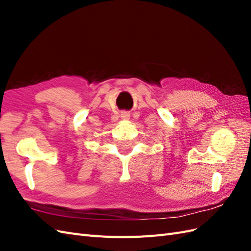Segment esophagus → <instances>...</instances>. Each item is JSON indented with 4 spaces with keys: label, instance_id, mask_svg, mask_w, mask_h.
<instances>
[{
    "label": "esophagus",
    "instance_id": "34e87169",
    "mask_svg": "<svg viewBox=\"0 0 251 251\" xmlns=\"http://www.w3.org/2000/svg\"><path fill=\"white\" fill-rule=\"evenodd\" d=\"M128 116H130V114H128V113L126 112V111L120 113V117H121V118H128Z\"/></svg>",
    "mask_w": 251,
    "mask_h": 251
}]
</instances>
